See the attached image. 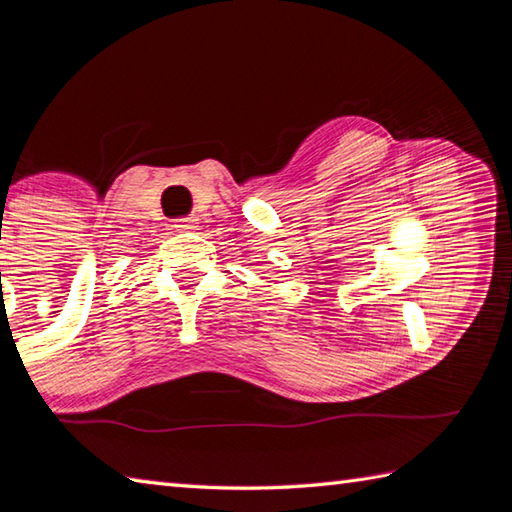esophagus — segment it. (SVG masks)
<instances>
[{
  "label": "esophagus",
  "instance_id": "34e87169",
  "mask_svg": "<svg viewBox=\"0 0 512 512\" xmlns=\"http://www.w3.org/2000/svg\"><path fill=\"white\" fill-rule=\"evenodd\" d=\"M193 222L195 220H191V217H180V220H176V224H173V228H176V231H193L195 228Z\"/></svg>",
  "mask_w": 512,
  "mask_h": 512
}]
</instances>
